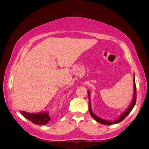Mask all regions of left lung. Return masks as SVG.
<instances>
[{
	"label": "left lung",
	"instance_id": "8db88e82",
	"mask_svg": "<svg viewBox=\"0 0 149 149\" xmlns=\"http://www.w3.org/2000/svg\"><path fill=\"white\" fill-rule=\"evenodd\" d=\"M133 82H134V96H133V102L132 103V104H131L130 107L127 108V110L125 111V112L123 113V114L121 116L118 118V120H116L115 121V122H108V121L107 120H102L101 118H100L99 117H97V116L95 115L92 112V110H91V103H90V95H89V92L88 91V96H89V112L91 115L92 116L93 118H94V119L98 122L100 123H102V124H104V125H112L113 123H119L120 122H122V120H123L126 118V116L130 114L131 111L132 110V109L134 107V106L136 103V99H137V91H136V85H135V78L134 79H133Z\"/></svg>",
	"mask_w": 149,
	"mask_h": 149
}]
</instances>
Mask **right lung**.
I'll return each mask as SVG.
<instances>
[{"label": "right lung", "instance_id": "right-lung-1", "mask_svg": "<svg viewBox=\"0 0 149 149\" xmlns=\"http://www.w3.org/2000/svg\"><path fill=\"white\" fill-rule=\"evenodd\" d=\"M22 114L27 120L31 121L34 124L45 125L49 122L50 117L48 113H39V114H29L24 111H21Z\"/></svg>", "mask_w": 149, "mask_h": 149}]
</instances>
